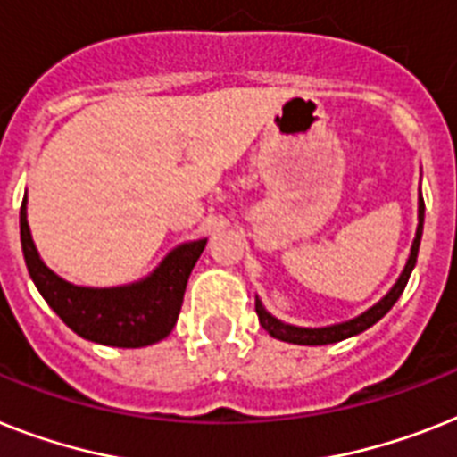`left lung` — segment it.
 I'll return each instance as SVG.
<instances>
[{"label":"left lung","instance_id":"8db88e82","mask_svg":"<svg viewBox=\"0 0 457 457\" xmlns=\"http://www.w3.org/2000/svg\"><path fill=\"white\" fill-rule=\"evenodd\" d=\"M418 231H416V240H413V247H411V256L409 262H406L404 273L399 275L397 285L387 292V296L383 301L369 308L367 312H361L360 318L350 320V322L343 324H334V327H324V329H301V327H292V324H285L280 320H275L273 315L266 312V308L262 305V301L256 299V315H259V322L266 331H269L273 338H280V341L287 343H296V345H327V343H338L343 338L355 337V334H361V331H367L369 327L378 322L387 311H390L392 305L397 303V299L404 292L406 282L411 278V270L416 266L418 259V247H420V236H423V220H425V201L420 198L418 203Z\"/></svg>","mask_w":457,"mask_h":457}]
</instances>
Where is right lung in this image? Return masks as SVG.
<instances>
[{"label":"right lung","instance_id":"obj_1","mask_svg":"<svg viewBox=\"0 0 457 457\" xmlns=\"http://www.w3.org/2000/svg\"><path fill=\"white\" fill-rule=\"evenodd\" d=\"M21 205V243L29 278L55 315L86 341L114 348H145L165 338L182 311L184 289L205 237L170 252L146 280L114 289L74 287L46 269L37 254L28 226V210Z\"/></svg>","mask_w":457,"mask_h":457}]
</instances>
